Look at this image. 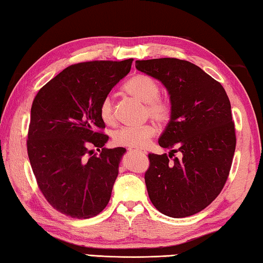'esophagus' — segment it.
I'll return each mask as SVG.
<instances>
[{
  "label": "esophagus",
  "instance_id": "1",
  "mask_svg": "<svg viewBox=\"0 0 263 263\" xmlns=\"http://www.w3.org/2000/svg\"><path fill=\"white\" fill-rule=\"evenodd\" d=\"M128 151H130V152H137V153H141V154H146V152L145 151H138V149H133V148H128Z\"/></svg>",
  "mask_w": 263,
  "mask_h": 263
}]
</instances>
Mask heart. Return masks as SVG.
<instances>
[{"label":"heart","mask_w":263,"mask_h":263,"mask_svg":"<svg viewBox=\"0 0 263 263\" xmlns=\"http://www.w3.org/2000/svg\"><path fill=\"white\" fill-rule=\"evenodd\" d=\"M123 90L127 95L135 97L146 104V116L157 122L159 125H166L171 122L173 116V105L171 101L160 95L159 83L145 74L133 75L123 86ZM100 117L106 125H114L116 115L114 103L110 96L102 100L99 108ZM157 135V128L153 124H145L141 126L122 127L114 133V142L117 146L127 148H142Z\"/></svg>","instance_id":"heart-1"}]
</instances>
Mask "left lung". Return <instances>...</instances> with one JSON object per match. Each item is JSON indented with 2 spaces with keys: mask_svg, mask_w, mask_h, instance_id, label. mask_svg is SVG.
I'll return each mask as SVG.
<instances>
[{
  "mask_svg": "<svg viewBox=\"0 0 263 263\" xmlns=\"http://www.w3.org/2000/svg\"><path fill=\"white\" fill-rule=\"evenodd\" d=\"M136 68L161 81L173 105L171 122L159 138V145L171 152L148 154L145 183L149 199L168 217L193 216L215 201L232 166L237 137L229 96L219 82L189 61L137 60ZM177 152L180 158L174 155Z\"/></svg>",
  "mask_w": 263,
  "mask_h": 263,
  "instance_id": "obj_1",
  "label": "left lung"
}]
</instances>
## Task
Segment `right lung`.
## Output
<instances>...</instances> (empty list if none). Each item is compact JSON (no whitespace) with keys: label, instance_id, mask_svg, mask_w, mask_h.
<instances>
[{"label":"right lung","instance_id":"obj_1","mask_svg":"<svg viewBox=\"0 0 263 263\" xmlns=\"http://www.w3.org/2000/svg\"><path fill=\"white\" fill-rule=\"evenodd\" d=\"M132 61L72 65L34 97L26 140L31 168L46 201L66 216L91 218L110 201L126 149L103 147L109 137L99 108Z\"/></svg>","mask_w":263,"mask_h":263}]
</instances>
